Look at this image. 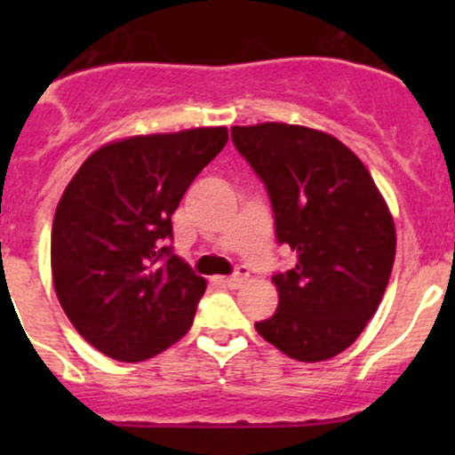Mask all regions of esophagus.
Here are the masks:
<instances>
[{"label": "esophagus", "mask_w": 455, "mask_h": 455, "mask_svg": "<svg viewBox=\"0 0 455 455\" xmlns=\"http://www.w3.org/2000/svg\"><path fill=\"white\" fill-rule=\"evenodd\" d=\"M246 279H249V273H246L244 268H240L235 275H231V277H224L222 283L228 288H240Z\"/></svg>", "instance_id": "obj_1"}]
</instances>
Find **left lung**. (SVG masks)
I'll return each instance as SVG.
<instances>
[{"label": "left lung", "mask_w": 455, "mask_h": 455, "mask_svg": "<svg viewBox=\"0 0 455 455\" xmlns=\"http://www.w3.org/2000/svg\"><path fill=\"white\" fill-rule=\"evenodd\" d=\"M268 191L279 244L297 264L273 275L279 304L255 330L291 359L316 363L356 341L392 275L396 231L365 164L334 136L286 123L231 127Z\"/></svg>", "instance_id": "left-lung-1"}]
</instances>
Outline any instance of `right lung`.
<instances>
[{"mask_svg":"<svg viewBox=\"0 0 455 455\" xmlns=\"http://www.w3.org/2000/svg\"><path fill=\"white\" fill-rule=\"evenodd\" d=\"M227 140V127H198L109 142L63 191L54 291L76 332L109 359H149L194 323L206 282L173 255L172 213Z\"/></svg>","mask_w":455,"mask_h":455,"instance_id":"add662e5","label":"right lung"}]
</instances>
